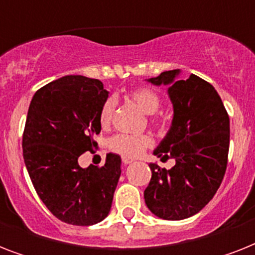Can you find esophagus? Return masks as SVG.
Listing matches in <instances>:
<instances>
[{"mask_svg":"<svg viewBox=\"0 0 255 255\" xmlns=\"http://www.w3.org/2000/svg\"><path fill=\"white\" fill-rule=\"evenodd\" d=\"M122 161H123V164H126V165H127V164H131L133 160L128 159V157H123V159H122Z\"/></svg>","mask_w":255,"mask_h":255,"instance_id":"obj_1","label":"esophagus"}]
</instances>
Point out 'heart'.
Returning a JSON list of instances; mask_svg holds the SVG:
<instances>
[{
    "mask_svg": "<svg viewBox=\"0 0 255 255\" xmlns=\"http://www.w3.org/2000/svg\"><path fill=\"white\" fill-rule=\"evenodd\" d=\"M129 98L135 102L141 111L145 114H155L160 108L161 99L155 91L149 88L139 87L132 90L129 92ZM116 110V100L114 98H108L104 100L99 111V122L103 127H107L112 123L114 115ZM153 144V139L148 133H141V135H129V133H118L112 136L108 141V147L116 153H119L126 157H136L141 155L147 148H149Z\"/></svg>",
    "mask_w": 255,
    "mask_h": 255,
    "instance_id": "obj_1",
    "label": "heart"
}]
</instances>
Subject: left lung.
I'll return each mask as SVG.
<instances>
[{
	"instance_id": "1",
	"label": "left lung",
	"mask_w": 255,
	"mask_h": 255,
	"mask_svg": "<svg viewBox=\"0 0 255 255\" xmlns=\"http://www.w3.org/2000/svg\"><path fill=\"white\" fill-rule=\"evenodd\" d=\"M178 70L149 82L169 85L173 122L155 149L161 160L174 159L170 169L151 164L144 200L152 213L178 221L198 213L213 198L225 176L229 153V115L214 87L197 75L177 81Z\"/></svg>"
}]
</instances>
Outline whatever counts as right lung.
<instances>
[{"mask_svg": "<svg viewBox=\"0 0 255 255\" xmlns=\"http://www.w3.org/2000/svg\"><path fill=\"white\" fill-rule=\"evenodd\" d=\"M108 92L99 79L67 75L50 82L30 103L22 148L34 189L61 221L90 226L107 217L120 177L119 155L83 169L78 157L94 153L99 111Z\"/></svg>", "mask_w": 255, "mask_h": 255, "instance_id": "obj_1", "label": "right lung"}]
</instances>
